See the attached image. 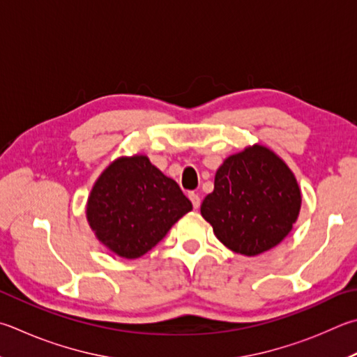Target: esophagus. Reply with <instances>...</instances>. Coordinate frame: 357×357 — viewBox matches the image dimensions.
<instances>
[{
  "label": "esophagus",
  "instance_id": "esophagus-1",
  "mask_svg": "<svg viewBox=\"0 0 357 357\" xmlns=\"http://www.w3.org/2000/svg\"><path fill=\"white\" fill-rule=\"evenodd\" d=\"M189 198H190V201H192V204H193V207H195V209H198L199 207V204H201V199H199V197H198V193H189Z\"/></svg>",
  "mask_w": 357,
  "mask_h": 357
}]
</instances>
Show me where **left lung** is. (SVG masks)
Wrapping results in <instances>:
<instances>
[{"label":"left lung","instance_id":"left-lung-1","mask_svg":"<svg viewBox=\"0 0 357 357\" xmlns=\"http://www.w3.org/2000/svg\"><path fill=\"white\" fill-rule=\"evenodd\" d=\"M300 207V187L286 162L268 148L252 145L218 168L201 215L225 246L256 256L286 238Z\"/></svg>","mask_w":357,"mask_h":357}]
</instances>
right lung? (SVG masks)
<instances>
[{
	"label": "right lung",
	"mask_w": 357,
	"mask_h": 357,
	"mask_svg": "<svg viewBox=\"0 0 357 357\" xmlns=\"http://www.w3.org/2000/svg\"><path fill=\"white\" fill-rule=\"evenodd\" d=\"M192 203L146 156L114 160L87 199V222L115 255L137 259L156 246Z\"/></svg>",
	"instance_id": "right-lung-1"
}]
</instances>
